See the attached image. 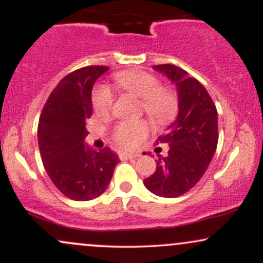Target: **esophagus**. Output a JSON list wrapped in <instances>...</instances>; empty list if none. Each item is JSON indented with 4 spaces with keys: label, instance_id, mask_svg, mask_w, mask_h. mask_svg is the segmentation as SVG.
Listing matches in <instances>:
<instances>
[{
    "label": "esophagus",
    "instance_id": "1",
    "mask_svg": "<svg viewBox=\"0 0 263 263\" xmlns=\"http://www.w3.org/2000/svg\"><path fill=\"white\" fill-rule=\"evenodd\" d=\"M137 157H140L138 155H134V153H120V158L121 159H134V158H137Z\"/></svg>",
    "mask_w": 263,
    "mask_h": 263
}]
</instances>
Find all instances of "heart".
<instances>
[{
  "instance_id": "b5f03b06",
  "label": "heart",
  "mask_w": 263,
  "mask_h": 263,
  "mask_svg": "<svg viewBox=\"0 0 263 263\" xmlns=\"http://www.w3.org/2000/svg\"><path fill=\"white\" fill-rule=\"evenodd\" d=\"M115 83L122 91L141 99L144 114L158 125L171 122L178 112L176 92L167 86H162L158 78L142 70L121 71L115 75ZM114 96L107 86L100 85L93 90L92 106L99 115L110 112ZM149 125L144 120L122 121L115 126L112 138L122 148H135L148 135Z\"/></svg>"
}]
</instances>
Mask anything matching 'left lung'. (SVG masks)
Here are the masks:
<instances>
[{"label": "left lung", "mask_w": 263, "mask_h": 263, "mask_svg": "<svg viewBox=\"0 0 263 263\" xmlns=\"http://www.w3.org/2000/svg\"><path fill=\"white\" fill-rule=\"evenodd\" d=\"M176 85L178 116L157 142L170 146L167 157L158 156L146 188L163 198H177L197 184L209 167L219 140L218 111L209 92L183 69L172 64L155 65Z\"/></svg>", "instance_id": "8db88e82"}]
</instances>
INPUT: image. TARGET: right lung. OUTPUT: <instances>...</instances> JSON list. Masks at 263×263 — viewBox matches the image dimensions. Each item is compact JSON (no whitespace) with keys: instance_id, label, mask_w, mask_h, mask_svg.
<instances>
[{"instance_id":"right-lung-1","label":"right lung","mask_w":263,"mask_h":263,"mask_svg":"<svg viewBox=\"0 0 263 263\" xmlns=\"http://www.w3.org/2000/svg\"><path fill=\"white\" fill-rule=\"evenodd\" d=\"M107 66L78 69L59 81L45 102L38 123V144L45 172L65 197L78 201L98 198L107 188L120 162L105 147L93 151L84 143L91 117V91Z\"/></svg>"}]
</instances>
